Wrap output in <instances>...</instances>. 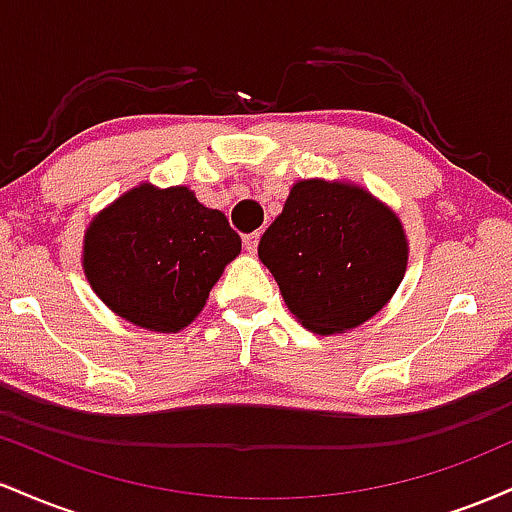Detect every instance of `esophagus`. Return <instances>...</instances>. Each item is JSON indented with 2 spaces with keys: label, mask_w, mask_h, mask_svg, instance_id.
<instances>
[{
  "label": "esophagus",
  "mask_w": 512,
  "mask_h": 512,
  "mask_svg": "<svg viewBox=\"0 0 512 512\" xmlns=\"http://www.w3.org/2000/svg\"><path fill=\"white\" fill-rule=\"evenodd\" d=\"M257 243H260V231L243 236V245H245V250H248V252H255L257 250Z\"/></svg>",
  "instance_id": "esophagus-1"
}]
</instances>
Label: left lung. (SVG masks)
I'll return each instance as SVG.
<instances>
[{"instance_id":"obj_1","label":"left lung","mask_w":512,"mask_h":512,"mask_svg":"<svg viewBox=\"0 0 512 512\" xmlns=\"http://www.w3.org/2000/svg\"><path fill=\"white\" fill-rule=\"evenodd\" d=\"M257 255L308 330L358 327L390 301L407 269L402 223L366 190L301 180Z\"/></svg>"}]
</instances>
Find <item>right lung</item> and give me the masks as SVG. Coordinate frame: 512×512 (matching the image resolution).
Here are the masks:
<instances>
[{"label":"right lung","mask_w":512,"mask_h":512,"mask_svg":"<svg viewBox=\"0 0 512 512\" xmlns=\"http://www.w3.org/2000/svg\"><path fill=\"white\" fill-rule=\"evenodd\" d=\"M240 236L187 187L139 185L93 219L84 272L98 298L134 325L178 332L207 303Z\"/></svg>","instance_id":"right-lung-1"}]
</instances>
